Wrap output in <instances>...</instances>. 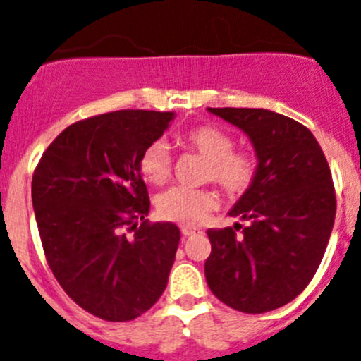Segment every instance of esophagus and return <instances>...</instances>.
<instances>
[{
  "label": "esophagus",
  "mask_w": 361,
  "mask_h": 361,
  "mask_svg": "<svg viewBox=\"0 0 361 361\" xmlns=\"http://www.w3.org/2000/svg\"><path fill=\"white\" fill-rule=\"evenodd\" d=\"M182 231V236H192V235H198V233H202L200 231V229H196V228H191V226H184V228L180 229Z\"/></svg>",
  "instance_id": "34e87169"
}]
</instances>
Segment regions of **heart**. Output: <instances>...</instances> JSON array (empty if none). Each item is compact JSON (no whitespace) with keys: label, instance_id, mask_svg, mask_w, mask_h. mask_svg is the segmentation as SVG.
I'll return each instance as SVG.
<instances>
[{"label":"heart","instance_id":"b5f03b06","mask_svg":"<svg viewBox=\"0 0 361 361\" xmlns=\"http://www.w3.org/2000/svg\"><path fill=\"white\" fill-rule=\"evenodd\" d=\"M180 142L207 158V179L214 180L229 195H241L257 177V159L254 154L235 149L231 133L215 125H200L185 132ZM173 159L165 140H154L142 151L139 159L140 173L153 184H165L172 177ZM217 205L210 191L172 188L159 195L156 208L159 217L179 224H198Z\"/></svg>","mask_w":361,"mask_h":361}]
</instances>
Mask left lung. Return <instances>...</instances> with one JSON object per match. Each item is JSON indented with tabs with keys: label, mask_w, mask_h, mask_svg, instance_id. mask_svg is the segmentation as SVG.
<instances>
[{
	"label": "left lung",
	"mask_w": 361,
	"mask_h": 361,
	"mask_svg": "<svg viewBox=\"0 0 361 361\" xmlns=\"http://www.w3.org/2000/svg\"><path fill=\"white\" fill-rule=\"evenodd\" d=\"M250 139L257 177L229 210L250 221L208 229L205 262L212 293L243 313L259 314L295 299L317 273L336 219L332 173L304 125L269 109L207 107Z\"/></svg>",
	"instance_id": "1"
}]
</instances>
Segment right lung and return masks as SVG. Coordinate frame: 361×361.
Segmentation results:
<instances>
[{
    "mask_svg": "<svg viewBox=\"0 0 361 361\" xmlns=\"http://www.w3.org/2000/svg\"><path fill=\"white\" fill-rule=\"evenodd\" d=\"M173 118L172 111L125 109L78 121L48 146L32 176L51 273L78 306L107 322L146 313L176 261L180 231L172 222H147L139 169L142 151Z\"/></svg>",
    "mask_w": 361,
    "mask_h": 361,
    "instance_id": "1",
    "label": "right lung"
}]
</instances>
